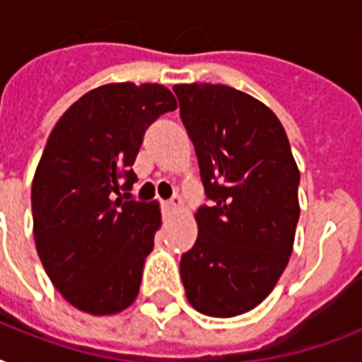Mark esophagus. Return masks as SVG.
I'll return each instance as SVG.
<instances>
[{
	"mask_svg": "<svg viewBox=\"0 0 362 362\" xmlns=\"http://www.w3.org/2000/svg\"><path fill=\"white\" fill-rule=\"evenodd\" d=\"M182 199L180 197H175V199H170V201H167L165 203V210L169 212V214H173V212H178V210L182 209Z\"/></svg>",
	"mask_w": 362,
	"mask_h": 362,
	"instance_id": "1",
	"label": "esophagus"
}]
</instances>
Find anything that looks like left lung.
Returning a JSON list of instances; mask_svg holds the SVG:
<instances>
[{
    "instance_id": "1",
    "label": "left lung",
    "mask_w": 362,
    "mask_h": 362,
    "mask_svg": "<svg viewBox=\"0 0 362 362\" xmlns=\"http://www.w3.org/2000/svg\"><path fill=\"white\" fill-rule=\"evenodd\" d=\"M212 206L195 214L199 235L180 259L193 308L212 317L246 314L269 297L289 263L300 173L278 116L226 84H176Z\"/></svg>"
}]
</instances>
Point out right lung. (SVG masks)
I'll use <instances>...</instances> for the list:
<instances>
[{"instance_id": "add662e5", "label": "right lung", "mask_w": 362, "mask_h": 362, "mask_svg": "<svg viewBox=\"0 0 362 362\" xmlns=\"http://www.w3.org/2000/svg\"><path fill=\"white\" fill-rule=\"evenodd\" d=\"M176 107L163 84H103L48 136L31 184L33 237L54 287L81 312L112 315L135 303L161 210L114 197L136 180L131 165L148 125Z\"/></svg>"}]
</instances>
